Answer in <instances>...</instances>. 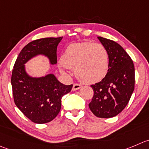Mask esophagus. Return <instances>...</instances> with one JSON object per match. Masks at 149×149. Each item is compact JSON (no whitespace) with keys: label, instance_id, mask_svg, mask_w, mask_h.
<instances>
[{"label":"esophagus","instance_id":"1","mask_svg":"<svg viewBox=\"0 0 149 149\" xmlns=\"http://www.w3.org/2000/svg\"><path fill=\"white\" fill-rule=\"evenodd\" d=\"M81 87L82 86L80 84H79V83H74V84L73 85V87H72V90L77 91L78 90V89H80Z\"/></svg>","mask_w":149,"mask_h":149}]
</instances>
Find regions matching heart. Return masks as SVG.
Returning <instances> with one entry per match:
<instances>
[{
    "instance_id": "heart-1",
    "label": "heart",
    "mask_w": 149,
    "mask_h": 149,
    "mask_svg": "<svg viewBox=\"0 0 149 149\" xmlns=\"http://www.w3.org/2000/svg\"><path fill=\"white\" fill-rule=\"evenodd\" d=\"M74 68V73L81 82L97 83L106 76L109 68L107 49L100 43L83 42L69 45L64 50L59 68Z\"/></svg>"
}]
</instances>
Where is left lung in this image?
<instances>
[{
	"label": "left lung",
	"instance_id": "1",
	"mask_svg": "<svg viewBox=\"0 0 149 149\" xmlns=\"http://www.w3.org/2000/svg\"><path fill=\"white\" fill-rule=\"evenodd\" d=\"M109 55L105 77L91 85L93 96L88 104L99 118H108L119 114L127 106L134 89V66L132 60L117 42L98 36Z\"/></svg>",
	"mask_w": 149,
	"mask_h": 149
}]
</instances>
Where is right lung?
Masks as SVG:
<instances>
[{"label": "right lung", "instance_id": "obj_1", "mask_svg": "<svg viewBox=\"0 0 149 149\" xmlns=\"http://www.w3.org/2000/svg\"><path fill=\"white\" fill-rule=\"evenodd\" d=\"M62 38H43L30 42L19 52L14 65L11 79L14 101L27 118L36 124H45L56 118L61 107V98L71 91L73 85L62 84L52 74L30 77L25 63L34 56L44 55L51 64H56L57 47Z\"/></svg>", "mask_w": 149, "mask_h": 149}]
</instances>
